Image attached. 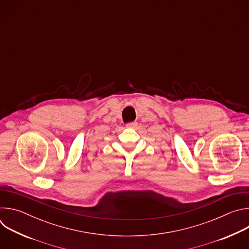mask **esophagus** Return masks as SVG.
Instances as JSON below:
<instances>
[{
    "label": "esophagus",
    "mask_w": 249,
    "mask_h": 249,
    "mask_svg": "<svg viewBox=\"0 0 249 249\" xmlns=\"http://www.w3.org/2000/svg\"><path fill=\"white\" fill-rule=\"evenodd\" d=\"M137 126H138V123H137V122H132V123H128V124L126 125V127H127V128H132V129L136 128Z\"/></svg>",
    "instance_id": "obj_1"
}]
</instances>
